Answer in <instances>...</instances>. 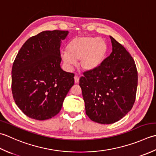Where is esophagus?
Here are the masks:
<instances>
[{
	"instance_id": "34e87169",
	"label": "esophagus",
	"mask_w": 156,
	"mask_h": 156,
	"mask_svg": "<svg viewBox=\"0 0 156 156\" xmlns=\"http://www.w3.org/2000/svg\"><path fill=\"white\" fill-rule=\"evenodd\" d=\"M74 79H75V83H79V77H77V76H75Z\"/></svg>"
}]
</instances>
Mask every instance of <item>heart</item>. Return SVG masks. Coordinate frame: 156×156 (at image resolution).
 Instances as JSON below:
<instances>
[{"label": "heart", "instance_id": "heart-1", "mask_svg": "<svg viewBox=\"0 0 156 156\" xmlns=\"http://www.w3.org/2000/svg\"><path fill=\"white\" fill-rule=\"evenodd\" d=\"M106 40L91 36H77L72 39L62 51L60 56L66 68L72 69L79 59V66L82 71L91 72L103 64L108 52Z\"/></svg>", "mask_w": 156, "mask_h": 156}]
</instances>
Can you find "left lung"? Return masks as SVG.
Here are the masks:
<instances>
[{
  "label": "left lung",
  "instance_id": "1",
  "mask_svg": "<svg viewBox=\"0 0 156 156\" xmlns=\"http://www.w3.org/2000/svg\"><path fill=\"white\" fill-rule=\"evenodd\" d=\"M112 51L99 68L85 72L79 79L85 113L100 124H112L125 116L134 104L137 71L133 57L112 36Z\"/></svg>",
  "mask_w": 156,
  "mask_h": 156
}]
</instances>
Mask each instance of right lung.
Segmentation results:
<instances>
[{"mask_svg": "<svg viewBox=\"0 0 156 156\" xmlns=\"http://www.w3.org/2000/svg\"><path fill=\"white\" fill-rule=\"evenodd\" d=\"M68 31H44L29 38L19 51L12 68V93L27 116L52 118L74 85V74L60 67V47Z\"/></svg>", "mask_w": 156, "mask_h": 156, "instance_id": "obj_1", "label": "right lung"}]
</instances>
